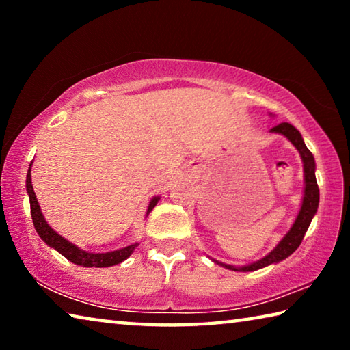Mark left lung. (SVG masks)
<instances>
[{
  "mask_svg": "<svg viewBox=\"0 0 350 350\" xmlns=\"http://www.w3.org/2000/svg\"><path fill=\"white\" fill-rule=\"evenodd\" d=\"M270 133L281 134L288 142H292V145L299 152L301 161H303L304 194H303V200H301V208L298 211V216L295 219V222L292 224V227H290V230L286 233V236H284V238L278 242L273 250H271L269 254H265L264 258L254 260L252 264L241 265V267H238V265L219 262L216 259H211L215 260L216 264L221 265V267H225L233 271H254V270L267 267V265H271V264H278L286 258H288L290 254L299 247L301 242H303L307 228H309L312 219L317 215V210H318L319 188L315 177L317 165H315V159H313V154L309 151V148H307L304 144L303 135H301V133L293 125H290V123H286V122L280 123V125H276L275 128H271Z\"/></svg>",
  "mask_w": 350,
  "mask_h": 350,
  "instance_id": "1",
  "label": "left lung"
}]
</instances>
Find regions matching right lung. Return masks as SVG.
<instances>
[{
    "label": "right lung",
    "instance_id": "right-lung-1",
    "mask_svg": "<svg viewBox=\"0 0 350 350\" xmlns=\"http://www.w3.org/2000/svg\"><path fill=\"white\" fill-rule=\"evenodd\" d=\"M31 168H32V162L29 165L27 170V176H26V189L29 194V202H31V215H32V221H33V227L37 230V233L41 239H43L44 244L49 245L51 248H55V250L63 254L64 258L70 262H74L77 265H81V267H111V265L120 264L123 260L128 259L131 256V253L135 250V247L139 245V242H134V244L118 248V250L114 252H106V253H92V252H86L83 248L77 247L72 242H69L68 239H64L63 236L54 232V228L51 227L49 224L46 222V219L41 213V208L38 205V199L35 196L33 187H32V177H31ZM159 199L161 196H154L150 204H148V210L146 215H150L151 210L157 205Z\"/></svg>",
    "mask_w": 350,
    "mask_h": 350
}]
</instances>
